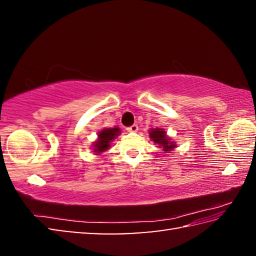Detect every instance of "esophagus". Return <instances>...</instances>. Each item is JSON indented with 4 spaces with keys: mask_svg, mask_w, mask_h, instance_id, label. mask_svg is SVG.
I'll return each instance as SVG.
<instances>
[{
    "mask_svg": "<svg viewBox=\"0 0 256 256\" xmlns=\"http://www.w3.org/2000/svg\"><path fill=\"white\" fill-rule=\"evenodd\" d=\"M126 130H128V132H136L138 130V125H136V124H133L132 126L128 128Z\"/></svg>",
    "mask_w": 256,
    "mask_h": 256,
    "instance_id": "esophagus-1",
    "label": "esophagus"
}]
</instances>
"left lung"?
<instances>
[{"mask_svg":"<svg viewBox=\"0 0 256 256\" xmlns=\"http://www.w3.org/2000/svg\"><path fill=\"white\" fill-rule=\"evenodd\" d=\"M149 138L156 144H158L159 148L162 149L164 154H168L177 146L175 141H172V138L167 136V132L164 128H156L149 130Z\"/></svg>","mask_w":256,"mask_h":256,"instance_id":"1","label":"left lung"}]
</instances>
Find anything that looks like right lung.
<instances>
[{"label": "right lung", "instance_id": "1", "mask_svg": "<svg viewBox=\"0 0 256 256\" xmlns=\"http://www.w3.org/2000/svg\"><path fill=\"white\" fill-rule=\"evenodd\" d=\"M120 134V128H105L98 132V138L96 141L92 142V152L94 154L100 156L110 149V144Z\"/></svg>", "mask_w": 256, "mask_h": 256}]
</instances>
